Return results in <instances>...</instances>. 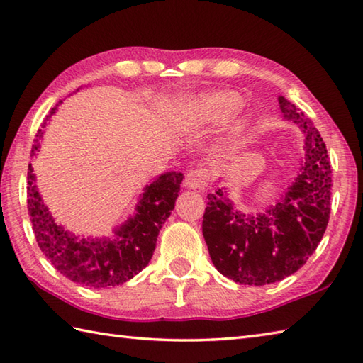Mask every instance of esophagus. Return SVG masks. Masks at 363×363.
<instances>
[{"label": "esophagus", "instance_id": "obj_1", "mask_svg": "<svg viewBox=\"0 0 363 363\" xmlns=\"http://www.w3.org/2000/svg\"><path fill=\"white\" fill-rule=\"evenodd\" d=\"M211 182L209 169L204 167H198L190 169L186 176V186L191 190H204Z\"/></svg>", "mask_w": 363, "mask_h": 363}]
</instances>
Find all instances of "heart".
<instances>
[{
    "instance_id": "obj_1",
    "label": "heart",
    "mask_w": 363,
    "mask_h": 363,
    "mask_svg": "<svg viewBox=\"0 0 363 363\" xmlns=\"http://www.w3.org/2000/svg\"><path fill=\"white\" fill-rule=\"evenodd\" d=\"M240 103V98L235 94H221L206 99L201 106V111L207 120L225 118L226 115L233 112Z\"/></svg>"
}]
</instances>
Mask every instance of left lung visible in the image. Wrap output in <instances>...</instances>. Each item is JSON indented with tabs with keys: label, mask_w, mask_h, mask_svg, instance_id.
<instances>
[{
	"label": "left lung",
	"mask_w": 363,
	"mask_h": 363,
	"mask_svg": "<svg viewBox=\"0 0 363 363\" xmlns=\"http://www.w3.org/2000/svg\"><path fill=\"white\" fill-rule=\"evenodd\" d=\"M285 120L301 128L306 159L296 182L265 213L234 209L225 190L207 195L203 235L221 274L245 285L282 281L303 267L321 242L330 213L333 169L326 145L304 112L277 98Z\"/></svg>",
	"instance_id": "8db88e82"
}]
</instances>
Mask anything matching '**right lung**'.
Segmentation results:
<instances>
[{"mask_svg": "<svg viewBox=\"0 0 363 363\" xmlns=\"http://www.w3.org/2000/svg\"><path fill=\"white\" fill-rule=\"evenodd\" d=\"M56 111H51L50 117ZM50 117H46L48 120ZM45 126V123H43ZM38 129L30 150H38ZM182 173H165L145 189L135 217L115 233L113 240H86L68 234L54 223L34 186L33 167H28V211L35 240L52 267L68 279L87 287L104 289L121 285L148 265L156 248L159 230L174 209Z\"/></svg>", "mask_w": 363, "mask_h": 363, "instance_id": "add662e5", "label": "right lung"}]
</instances>
